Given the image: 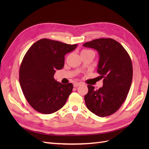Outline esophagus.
<instances>
[{
    "label": "esophagus",
    "instance_id": "esophagus-1",
    "mask_svg": "<svg viewBox=\"0 0 149 149\" xmlns=\"http://www.w3.org/2000/svg\"><path fill=\"white\" fill-rule=\"evenodd\" d=\"M73 85H74V87H78V86L81 85V83H74L73 84Z\"/></svg>",
    "mask_w": 149,
    "mask_h": 149
}]
</instances>
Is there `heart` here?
Here are the masks:
<instances>
[{"label": "heart", "mask_w": 149, "mask_h": 149, "mask_svg": "<svg viewBox=\"0 0 149 149\" xmlns=\"http://www.w3.org/2000/svg\"><path fill=\"white\" fill-rule=\"evenodd\" d=\"M89 51H90V50H88V49H83V50H82L81 52V54L86 53V52H89Z\"/></svg>", "instance_id": "b5f03b06"}]
</instances>
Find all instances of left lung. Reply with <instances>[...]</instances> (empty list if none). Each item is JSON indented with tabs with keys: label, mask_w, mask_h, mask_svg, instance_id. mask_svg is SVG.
I'll list each match as a JSON object with an SVG mask.
<instances>
[{
	"label": "left lung",
	"mask_w": 149,
	"mask_h": 149,
	"mask_svg": "<svg viewBox=\"0 0 149 149\" xmlns=\"http://www.w3.org/2000/svg\"><path fill=\"white\" fill-rule=\"evenodd\" d=\"M83 46L97 51V72L104 78L102 87L97 90L88 85L85 104L97 116H110L119 109L129 91L133 75L131 59L122 45L112 38L93 40Z\"/></svg>",
	"instance_id": "left-lung-1"
}]
</instances>
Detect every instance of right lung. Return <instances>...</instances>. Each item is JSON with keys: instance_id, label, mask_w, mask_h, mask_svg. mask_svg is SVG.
I'll return each instance as SVG.
<instances>
[{"instance_id": "right-lung-1", "label": "right lung", "mask_w": 149, "mask_h": 149, "mask_svg": "<svg viewBox=\"0 0 149 149\" xmlns=\"http://www.w3.org/2000/svg\"><path fill=\"white\" fill-rule=\"evenodd\" d=\"M78 45L43 38L26 52L20 67L19 82L26 101L42 114L53 113L65 105L73 88L54 79L56 70L64 66L65 56Z\"/></svg>"}]
</instances>
